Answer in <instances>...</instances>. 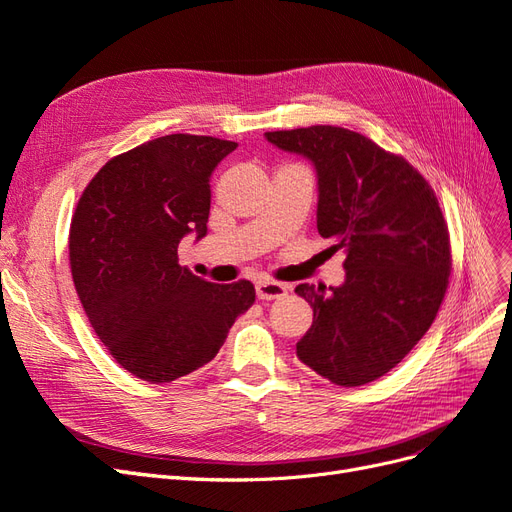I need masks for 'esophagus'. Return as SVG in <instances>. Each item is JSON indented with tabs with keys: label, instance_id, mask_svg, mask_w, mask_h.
Returning a JSON list of instances; mask_svg holds the SVG:
<instances>
[{
	"label": "esophagus",
	"instance_id": "1",
	"mask_svg": "<svg viewBox=\"0 0 512 512\" xmlns=\"http://www.w3.org/2000/svg\"><path fill=\"white\" fill-rule=\"evenodd\" d=\"M286 292H288V284H284V282H275V280H258L256 282V294L262 301L280 299Z\"/></svg>",
	"mask_w": 512,
	"mask_h": 512
}]
</instances>
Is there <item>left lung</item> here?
<instances>
[{"instance_id":"8db88e82","label":"left lung","mask_w":512,"mask_h":512,"mask_svg":"<svg viewBox=\"0 0 512 512\" xmlns=\"http://www.w3.org/2000/svg\"><path fill=\"white\" fill-rule=\"evenodd\" d=\"M267 141L312 160L318 232L344 250L339 288L299 284L314 309L297 356L337 386L391 371L436 318L453 269L436 192L418 170L367 136L337 126L267 132Z\"/></svg>"}]
</instances>
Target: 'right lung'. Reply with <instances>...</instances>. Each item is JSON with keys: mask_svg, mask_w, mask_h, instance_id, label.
<instances>
[{"mask_svg": "<svg viewBox=\"0 0 512 512\" xmlns=\"http://www.w3.org/2000/svg\"><path fill=\"white\" fill-rule=\"evenodd\" d=\"M237 143L153 138L108 160L70 226V269L100 342L132 376L173 382L207 365L256 299L254 284H213L179 265V241L207 235L211 173Z\"/></svg>", "mask_w": 512, "mask_h": 512, "instance_id": "1", "label": "right lung"}]
</instances>
